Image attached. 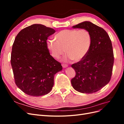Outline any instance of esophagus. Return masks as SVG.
<instances>
[{"label":"esophagus","mask_w":124,"mask_h":124,"mask_svg":"<svg viewBox=\"0 0 124 124\" xmlns=\"http://www.w3.org/2000/svg\"><path fill=\"white\" fill-rule=\"evenodd\" d=\"M62 66L63 68H67V67H68V65H66V64H62Z\"/></svg>","instance_id":"obj_1"}]
</instances>
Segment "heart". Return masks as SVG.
Instances as JSON below:
<instances>
[{
	"mask_svg": "<svg viewBox=\"0 0 124 124\" xmlns=\"http://www.w3.org/2000/svg\"><path fill=\"white\" fill-rule=\"evenodd\" d=\"M54 39H48L47 47L53 57L58 59L65 53L68 54L65 61L73 59L80 62L87 55L91 47L92 37L91 33L86 29H64L60 31Z\"/></svg>",
	"mask_w": 124,
	"mask_h": 124,
	"instance_id": "heart-1",
	"label": "heart"
}]
</instances>
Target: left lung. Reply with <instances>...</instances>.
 Here are the masks:
<instances>
[{
  "label": "left lung",
  "mask_w": 124,
  "mask_h": 124,
  "mask_svg": "<svg viewBox=\"0 0 124 124\" xmlns=\"http://www.w3.org/2000/svg\"><path fill=\"white\" fill-rule=\"evenodd\" d=\"M72 28L88 30L91 33L92 42L85 57L71 65L76 73L75 77L71 79V84L80 93H95L111 80L114 63L111 39L103 28L91 22H83Z\"/></svg>",
  "instance_id": "left-lung-1"
}]
</instances>
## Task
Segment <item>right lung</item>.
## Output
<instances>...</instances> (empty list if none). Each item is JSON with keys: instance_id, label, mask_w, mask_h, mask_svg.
Segmentation results:
<instances>
[{"instance_id": "1", "label": "right lung", "mask_w": 124, "mask_h": 124, "mask_svg": "<svg viewBox=\"0 0 124 124\" xmlns=\"http://www.w3.org/2000/svg\"><path fill=\"white\" fill-rule=\"evenodd\" d=\"M55 32L53 28L33 24L22 29L15 39L11 63L16 85L27 95L47 94L53 88L55 74L62 69L47 47L48 37Z\"/></svg>"}]
</instances>
